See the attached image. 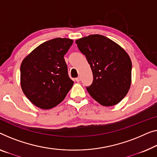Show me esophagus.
<instances>
[{
	"label": "esophagus",
	"mask_w": 157,
	"mask_h": 157,
	"mask_svg": "<svg viewBox=\"0 0 157 157\" xmlns=\"http://www.w3.org/2000/svg\"><path fill=\"white\" fill-rule=\"evenodd\" d=\"M80 78H79V77H78V78H75V80L77 81V82H79L80 81Z\"/></svg>",
	"instance_id": "34e87169"
}]
</instances>
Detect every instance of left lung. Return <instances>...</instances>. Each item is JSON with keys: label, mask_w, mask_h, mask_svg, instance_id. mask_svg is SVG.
I'll use <instances>...</instances> for the list:
<instances>
[{"label": "left lung", "mask_w": 157, "mask_h": 157, "mask_svg": "<svg viewBox=\"0 0 157 157\" xmlns=\"http://www.w3.org/2000/svg\"><path fill=\"white\" fill-rule=\"evenodd\" d=\"M79 50L86 56L93 74L86 90L94 99L105 106L120 102L129 90L132 63L125 50L100 34L76 40Z\"/></svg>", "instance_id": "obj_1"}]
</instances>
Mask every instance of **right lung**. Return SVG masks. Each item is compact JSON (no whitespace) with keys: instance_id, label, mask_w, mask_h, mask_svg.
Wrapping results in <instances>:
<instances>
[{"instance_id":"obj_1","label":"right lung","mask_w":157,"mask_h":157,"mask_svg":"<svg viewBox=\"0 0 157 157\" xmlns=\"http://www.w3.org/2000/svg\"><path fill=\"white\" fill-rule=\"evenodd\" d=\"M72 43V39L67 38L51 39L40 44L22 60V90L39 108L50 109L57 106L73 85L64 59Z\"/></svg>"}]
</instances>
